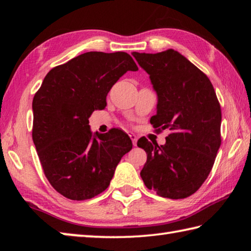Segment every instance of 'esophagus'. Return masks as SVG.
<instances>
[{"label":"esophagus","instance_id":"obj_1","mask_svg":"<svg viewBox=\"0 0 251 251\" xmlns=\"http://www.w3.org/2000/svg\"><path fill=\"white\" fill-rule=\"evenodd\" d=\"M129 137H130V139H131V142H133V145H134V146L137 145V136H136V135L133 134V133H130V134H129Z\"/></svg>","mask_w":251,"mask_h":251}]
</instances>
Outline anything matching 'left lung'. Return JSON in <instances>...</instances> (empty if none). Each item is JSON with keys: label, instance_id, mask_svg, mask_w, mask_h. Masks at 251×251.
I'll return each instance as SVG.
<instances>
[{"label": "left lung", "instance_id": "obj_1", "mask_svg": "<svg viewBox=\"0 0 251 251\" xmlns=\"http://www.w3.org/2000/svg\"><path fill=\"white\" fill-rule=\"evenodd\" d=\"M133 56L150 74L158 96L151 124L171 130L165 145L138 139L137 146L147 154L141 177L158 196L186 198L207 179L222 144V109L214 86L203 72L174 50L134 52Z\"/></svg>", "mask_w": 251, "mask_h": 251}]
</instances>
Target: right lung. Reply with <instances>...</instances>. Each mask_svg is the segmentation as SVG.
Here are the masks:
<instances>
[{
  "label": "right lung",
  "mask_w": 251,
  "mask_h": 251,
  "mask_svg": "<svg viewBox=\"0 0 251 251\" xmlns=\"http://www.w3.org/2000/svg\"><path fill=\"white\" fill-rule=\"evenodd\" d=\"M137 70L125 52H87L53 67L34 95V145L45 177L64 197L85 201L103 193L133 147L118 128L93 135L88 118L105 108L121 76Z\"/></svg>",
  "instance_id": "obj_1"
}]
</instances>
